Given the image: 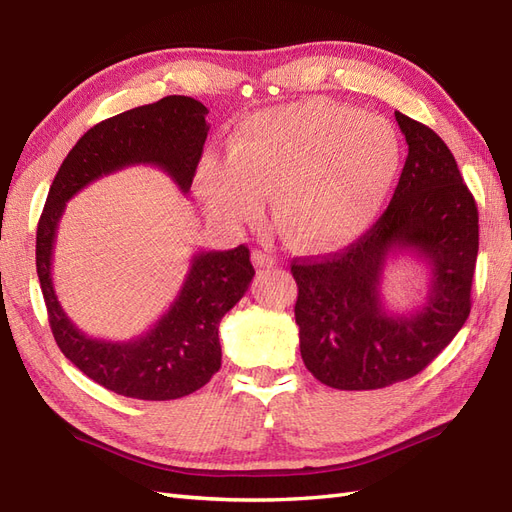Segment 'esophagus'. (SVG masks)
<instances>
[{
    "label": "esophagus",
    "instance_id": "1",
    "mask_svg": "<svg viewBox=\"0 0 512 512\" xmlns=\"http://www.w3.org/2000/svg\"><path fill=\"white\" fill-rule=\"evenodd\" d=\"M252 262H254V267H258V269H271L275 265V258L271 254H267V252L256 250L252 254Z\"/></svg>",
    "mask_w": 512,
    "mask_h": 512
}]
</instances>
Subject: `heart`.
Instances as JSON below:
<instances>
[{
  "label": "heart",
  "mask_w": 512,
  "mask_h": 512,
  "mask_svg": "<svg viewBox=\"0 0 512 512\" xmlns=\"http://www.w3.org/2000/svg\"><path fill=\"white\" fill-rule=\"evenodd\" d=\"M399 164L401 143L389 119L316 98L247 117L230 138L228 160H205L198 185L226 222L254 218L273 194L282 235L324 250L374 222Z\"/></svg>",
  "instance_id": "1"
}]
</instances>
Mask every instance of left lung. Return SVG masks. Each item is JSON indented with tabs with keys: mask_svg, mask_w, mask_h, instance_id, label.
<instances>
[{
	"mask_svg": "<svg viewBox=\"0 0 512 512\" xmlns=\"http://www.w3.org/2000/svg\"><path fill=\"white\" fill-rule=\"evenodd\" d=\"M408 143L391 205L363 237L329 256L294 258V320L305 367L339 391L384 389L423 371L470 316L478 209L451 149L395 111ZM410 251L432 269L426 303L391 315L379 286L385 258Z\"/></svg>",
	"mask_w": 512,
	"mask_h": 512,
	"instance_id": "1",
	"label": "left lung"
}]
</instances>
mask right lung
<instances>
[{"label":"right lung","mask_w":512,"mask_h":512,"mask_svg":"<svg viewBox=\"0 0 512 512\" xmlns=\"http://www.w3.org/2000/svg\"><path fill=\"white\" fill-rule=\"evenodd\" d=\"M207 106L188 96H166L100 121L59 166L36 235V269L59 350L85 376L123 397L166 401L205 386L222 365L220 320L247 292L254 267L245 245L198 252L166 314L130 342L85 335L61 309L53 288V247L66 203L85 185L134 164H153L188 194L209 126Z\"/></svg>","instance_id":"add662e5"}]
</instances>
